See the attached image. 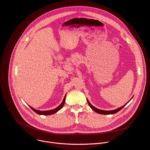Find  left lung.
I'll return each mask as SVG.
<instances>
[{
  "label": "left lung",
  "instance_id": "8db88e82",
  "mask_svg": "<svg viewBox=\"0 0 150 150\" xmlns=\"http://www.w3.org/2000/svg\"><path fill=\"white\" fill-rule=\"evenodd\" d=\"M131 98V99H132ZM129 100V101H130ZM87 101H88V104H89V105L90 106V107L92 108V109H93L94 111L95 112H96L97 113H98V114H103V115H108V114H115V113H117V112H119V111H120V110L123 108H124L125 106H126V105H127L128 102L129 101H128L127 103H126L125 105H124L123 106H122V107H120V108H117V109H114V110H112V111H104V110H101V109H98V108H96V107H94L93 106H92L91 103H90V102L89 101V100H88V98H87Z\"/></svg>",
  "mask_w": 150,
  "mask_h": 150
}]
</instances>
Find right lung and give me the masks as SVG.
Returning <instances> with one entry per match:
<instances>
[{"label": "right lung", "mask_w": 150, "mask_h": 150, "mask_svg": "<svg viewBox=\"0 0 150 150\" xmlns=\"http://www.w3.org/2000/svg\"><path fill=\"white\" fill-rule=\"evenodd\" d=\"M66 94L65 95L64 98V99H63L62 103L60 104V105H59L57 108H56L55 109H52V110H49V111H39V110L35 109H34L32 107H31L30 106H29L31 108V109H32L34 112H35L36 113H37L39 115H52V114H53L54 113L57 112L58 111H59V110L63 106H64V105L65 103V100H66Z\"/></svg>", "instance_id": "right-lung-1"}]
</instances>
